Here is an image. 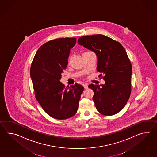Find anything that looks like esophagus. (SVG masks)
<instances>
[{
	"instance_id": "esophagus-1",
	"label": "esophagus",
	"mask_w": 157,
	"mask_h": 157,
	"mask_svg": "<svg viewBox=\"0 0 157 157\" xmlns=\"http://www.w3.org/2000/svg\"><path fill=\"white\" fill-rule=\"evenodd\" d=\"M83 86L84 88H85V89H87L88 88V85H87L86 83H83Z\"/></svg>"
}]
</instances>
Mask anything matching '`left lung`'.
I'll list each match as a JSON object with an SVG mask.
<instances>
[{
  "label": "left lung",
  "instance_id": "1",
  "mask_svg": "<svg viewBox=\"0 0 157 157\" xmlns=\"http://www.w3.org/2000/svg\"><path fill=\"white\" fill-rule=\"evenodd\" d=\"M78 43L94 51L98 57L97 70L104 74V84L88 86L94 95L98 112L116 114L125 106L131 92L132 65L125 49L117 41L101 34L80 37Z\"/></svg>",
  "mask_w": 157,
  "mask_h": 157
}]
</instances>
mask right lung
I'll return each mask as SVG.
<instances>
[{
    "label": "right lung",
    "mask_w": 157,
    "mask_h": 157,
    "mask_svg": "<svg viewBox=\"0 0 157 157\" xmlns=\"http://www.w3.org/2000/svg\"><path fill=\"white\" fill-rule=\"evenodd\" d=\"M76 40L66 38L46 42L38 49L31 65L35 98L44 112L57 119H66L76 114L84 90L79 84L67 88L59 81Z\"/></svg>",
    "instance_id": "1"
}]
</instances>
